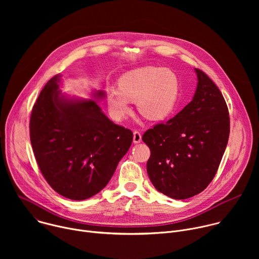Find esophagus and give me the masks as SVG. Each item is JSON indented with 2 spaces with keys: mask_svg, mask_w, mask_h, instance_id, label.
<instances>
[{
  "mask_svg": "<svg viewBox=\"0 0 259 259\" xmlns=\"http://www.w3.org/2000/svg\"><path fill=\"white\" fill-rule=\"evenodd\" d=\"M133 142L134 143L141 142V134L138 131H134L133 132Z\"/></svg>",
  "mask_w": 259,
  "mask_h": 259,
  "instance_id": "1",
  "label": "esophagus"
}]
</instances>
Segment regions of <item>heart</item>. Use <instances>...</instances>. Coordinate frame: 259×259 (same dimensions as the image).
Masks as SVG:
<instances>
[{
  "label": "heart",
  "mask_w": 259,
  "mask_h": 259,
  "mask_svg": "<svg viewBox=\"0 0 259 259\" xmlns=\"http://www.w3.org/2000/svg\"><path fill=\"white\" fill-rule=\"evenodd\" d=\"M118 86L106 91L108 109L117 120L129 114L131 101H136L139 114L150 121L166 119L177 104L178 78L168 68L144 66L129 70L119 78Z\"/></svg>",
  "instance_id": "heart-1"
}]
</instances>
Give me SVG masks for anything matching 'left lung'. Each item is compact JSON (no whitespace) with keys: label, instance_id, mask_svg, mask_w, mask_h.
Here are the masks:
<instances>
[{"label":"left lung","instance_id":"1","mask_svg":"<svg viewBox=\"0 0 259 259\" xmlns=\"http://www.w3.org/2000/svg\"><path fill=\"white\" fill-rule=\"evenodd\" d=\"M192 101L172 119L147 130L142 140L151 150L146 171L160 193L183 200L203 192L214 178L230 135L226 100L202 70L195 68Z\"/></svg>","mask_w":259,"mask_h":259}]
</instances>
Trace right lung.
I'll list each match as a JSON object with an SVG mask.
<instances>
[{
    "mask_svg": "<svg viewBox=\"0 0 259 259\" xmlns=\"http://www.w3.org/2000/svg\"><path fill=\"white\" fill-rule=\"evenodd\" d=\"M61 75L54 76L36 99L29 134L39 168L59 195L75 201L98 194L129 151L133 133L110 121L97 104L103 90L92 99L62 93Z\"/></svg>",
    "mask_w": 259,
    "mask_h": 259,
    "instance_id": "1",
    "label": "right lung"
}]
</instances>
